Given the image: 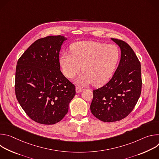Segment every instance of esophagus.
<instances>
[{
	"label": "esophagus",
	"instance_id": "34e87169",
	"mask_svg": "<svg viewBox=\"0 0 159 159\" xmlns=\"http://www.w3.org/2000/svg\"><path fill=\"white\" fill-rule=\"evenodd\" d=\"M75 90H76V93H81L82 91H83V90H84V89H83L80 88V87H76V89H75Z\"/></svg>",
	"mask_w": 159,
	"mask_h": 159
}]
</instances>
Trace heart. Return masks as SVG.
Instances as JSON below:
<instances>
[{"mask_svg": "<svg viewBox=\"0 0 159 159\" xmlns=\"http://www.w3.org/2000/svg\"><path fill=\"white\" fill-rule=\"evenodd\" d=\"M71 53H63L59 60L64 75L69 79L82 69L83 73L75 80L80 85L93 83L101 86L112 77L120 58V50L115 44L84 41L72 44Z\"/></svg>", "mask_w": 159, "mask_h": 159, "instance_id": "b5f03b06", "label": "heart"}]
</instances>
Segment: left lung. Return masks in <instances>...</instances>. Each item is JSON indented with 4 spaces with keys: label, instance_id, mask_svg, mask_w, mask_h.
Wrapping results in <instances>:
<instances>
[{
    "label": "left lung",
    "instance_id": "left-lung-1",
    "mask_svg": "<svg viewBox=\"0 0 159 159\" xmlns=\"http://www.w3.org/2000/svg\"><path fill=\"white\" fill-rule=\"evenodd\" d=\"M111 39L121 49V59L111 79L93 90L90 104L92 114L104 122H115L126 118L137 104L142 90L141 65L126 42Z\"/></svg>",
    "mask_w": 159,
    "mask_h": 159
}]
</instances>
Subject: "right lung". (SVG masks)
<instances>
[{
	"label": "right lung",
	"mask_w": 159,
	"mask_h": 159,
	"mask_svg": "<svg viewBox=\"0 0 159 159\" xmlns=\"http://www.w3.org/2000/svg\"><path fill=\"white\" fill-rule=\"evenodd\" d=\"M63 36L34 41L19 58L16 70V98L27 115L43 125L61 121L75 95V87L60 71L59 53Z\"/></svg>",
	"instance_id": "1"
}]
</instances>
